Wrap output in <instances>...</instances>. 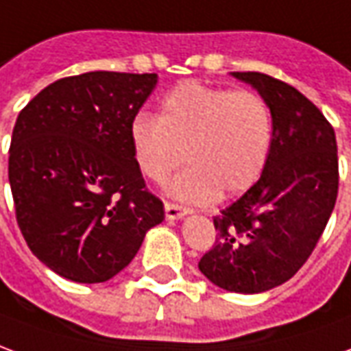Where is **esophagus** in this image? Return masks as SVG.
I'll return each instance as SVG.
<instances>
[{"mask_svg": "<svg viewBox=\"0 0 351 351\" xmlns=\"http://www.w3.org/2000/svg\"><path fill=\"white\" fill-rule=\"evenodd\" d=\"M164 211H166V219L168 221L183 219V217L189 213L187 208H183V206H178V204H171V202L164 204Z\"/></svg>", "mask_w": 351, "mask_h": 351, "instance_id": "1", "label": "esophagus"}]
</instances>
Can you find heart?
Here are the masks:
<instances>
[{
    "label": "heart",
    "instance_id": "obj_1",
    "mask_svg": "<svg viewBox=\"0 0 351 351\" xmlns=\"http://www.w3.org/2000/svg\"><path fill=\"white\" fill-rule=\"evenodd\" d=\"M272 138V113L257 92L196 81L173 86L155 119L138 115L130 124L132 156L141 176L164 183L181 164H191L168 193L195 204L247 191L265 170Z\"/></svg>",
    "mask_w": 351,
    "mask_h": 351
}]
</instances>
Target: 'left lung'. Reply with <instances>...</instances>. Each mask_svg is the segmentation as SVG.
<instances>
[{"label":"left lung","mask_w":351,"mask_h":351,"mask_svg":"<svg viewBox=\"0 0 351 351\" xmlns=\"http://www.w3.org/2000/svg\"><path fill=\"white\" fill-rule=\"evenodd\" d=\"M230 75L265 98L274 138L259 181L213 217L215 243L198 268L221 289L255 295L297 274L323 234L339 193L337 138L291 84L257 71Z\"/></svg>","instance_id":"8db88e82"}]
</instances>
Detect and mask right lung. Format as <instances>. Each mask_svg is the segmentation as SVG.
Returning <instances> with one entry per match:
<instances>
[{
	"label": "right lung",
	"mask_w": 351,
	"mask_h": 351,
	"mask_svg": "<svg viewBox=\"0 0 351 351\" xmlns=\"http://www.w3.org/2000/svg\"><path fill=\"white\" fill-rule=\"evenodd\" d=\"M156 83V73L66 77L16 119L9 149L16 221L32 253L66 280H111L164 221L130 149V124Z\"/></svg>",
	"instance_id": "1"
}]
</instances>
